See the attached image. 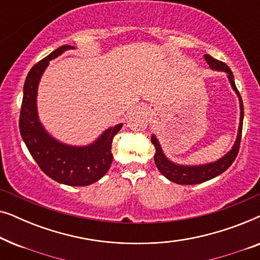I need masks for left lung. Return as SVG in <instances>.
Masks as SVG:
<instances>
[{
  "instance_id": "obj_1",
  "label": "left lung",
  "mask_w": 260,
  "mask_h": 260,
  "mask_svg": "<svg viewBox=\"0 0 260 260\" xmlns=\"http://www.w3.org/2000/svg\"><path fill=\"white\" fill-rule=\"evenodd\" d=\"M205 60L206 62L208 63L209 67L213 70H220L223 71L229 74L230 83L232 85L233 90L237 92L238 97H239L240 101V124H239V131H238V137L236 141V144L233 145L232 150H231L229 154L223 156L222 158H220L219 161L214 163H209V165L205 166H198V167H186V166H179L175 165V163L170 162L168 158L163 155L161 145H159L157 138L155 136H151V143L154 144L155 147V163L159 173L163 174L167 179L173 181V182L179 183V184H197L205 182V181H208L213 179V177L220 175L225 170H227L231 167V165L236 159L238 152H239L240 148V142H241V133H243V118H244V105L243 101H241L240 93L238 91L236 86V83H234V78L232 71L230 70V67L226 65L225 62L220 61V60H216L212 58L211 55L205 54Z\"/></svg>"
}]
</instances>
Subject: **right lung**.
I'll use <instances>...</instances> for the list:
<instances>
[{"label":"right lung","mask_w":260,"mask_h":260,"mask_svg":"<svg viewBox=\"0 0 260 260\" xmlns=\"http://www.w3.org/2000/svg\"><path fill=\"white\" fill-rule=\"evenodd\" d=\"M73 48L65 45L31 67L23 86L20 111V134L31 157L46 175L67 186H88L102 179L112 163V140L123 124L106 130L101 138L88 147H70L59 143L44 130L37 113V90L39 80L49 60Z\"/></svg>","instance_id":"1"}]
</instances>
